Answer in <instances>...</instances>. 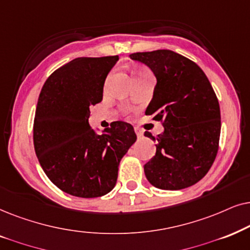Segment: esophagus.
I'll use <instances>...</instances> for the list:
<instances>
[{"label":"esophagus","instance_id":"esophagus-1","mask_svg":"<svg viewBox=\"0 0 250 250\" xmlns=\"http://www.w3.org/2000/svg\"><path fill=\"white\" fill-rule=\"evenodd\" d=\"M135 132H136V135H137L138 138H142L143 134H144L143 130H141V129H138V128H135Z\"/></svg>","mask_w":250,"mask_h":250}]
</instances>
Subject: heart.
<instances>
[{"instance_id": "1", "label": "heart", "mask_w": 250, "mask_h": 250, "mask_svg": "<svg viewBox=\"0 0 250 250\" xmlns=\"http://www.w3.org/2000/svg\"><path fill=\"white\" fill-rule=\"evenodd\" d=\"M144 74H147L145 71H143V69H139V71H136L135 72V78H137V76H142Z\"/></svg>"}]
</instances>
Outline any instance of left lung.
I'll use <instances>...</instances> for the list:
<instances>
[{
  "label": "left lung",
  "instance_id": "8db88e82",
  "mask_svg": "<svg viewBox=\"0 0 250 250\" xmlns=\"http://www.w3.org/2000/svg\"><path fill=\"white\" fill-rule=\"evenodd\" d=\"M132 61L151 68L156 78L146 115L161 121L165 130L155 155L144 166L147 181L161 189L186 188L205 177L214 164L221 135L218 99L204 71L171 50L131 53Z\"/></svg>",
  "mask_w": 250,
  "mask_h": 250
}]
</instances>
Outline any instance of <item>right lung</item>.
<instances>
[{
	"label": "right lung",
	"mask_w": 250,
	"mask_h": 250,
	"mask_svg": "<svg viewBox=\"0 0 250 250\" xmlns=\"http://www.w3.org/2000/svg\"><path fill=\"white\" fill-rule=\"evenodd\" d=\"M118 56L80 57L46 80L36 106L33 141L40 165L53 184L79 198L111 192L123 155L137 139L131 125L115 121L97 135L90 107L103 99L105 79Z\"/></svg>",
	"instance_id": "add662e5"
}]
</instances>
